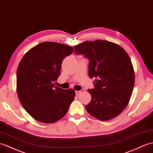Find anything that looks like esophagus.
I'll return each instance as SVG.
<instances>
[{
  "label": "esophagus",
  "instance_id": "obj_1",
  "mask_svg": "<svg viewBox=\"0 0 153 153\" xmlns=\"http://www.w3.org/2000/svg\"><path fill=\"white\" fill-rule=\"evenodd\" d=\"M80 93H81V91H76V96H78Z\"/></svg>",
  "mask_w": 153,
  "mask_h": 153
}]
</instances>
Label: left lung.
Listing matches in <instances>:
<instances>
[{"mask_svg":"<svg viewBox=\"0 0 153 153\" xmlns=\"http://www.w3.org/2000/svg\"><path fill=\"white\" fill-rule=\"evenodd\" d=\"M74 53L89 60L88 76L94 88L85 105L88 113L100 120L115 118L128 104L134 86L132 62L122 47L105 40L86 41L74 46Z\"/></svg>","mask_w":153,"mask_h":153,"instance_id":"obj_1","label":"left lung"}]
</instances>
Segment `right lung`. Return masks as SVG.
Returning a JSON list of instances; mask_svg holds the SVG:
<instances>
[{"mask_svg": "<svg viewBox=\"0 0 153 153\" xmlns=\"http://www.w3.org/2000/svg\"><path fill=\"white\" fill-rule=\"evenodd\" d=\"M72 47L56 42H42L30 49L17 70V93L21 105L39 122L53 123L68 111L76 93L72 88L55 86L64 58Z\"/></svg>", "mask_w": 153, "mask_h": 153, "instance_id": "right-lung-1", "label": "right lung"}]
</instances>
